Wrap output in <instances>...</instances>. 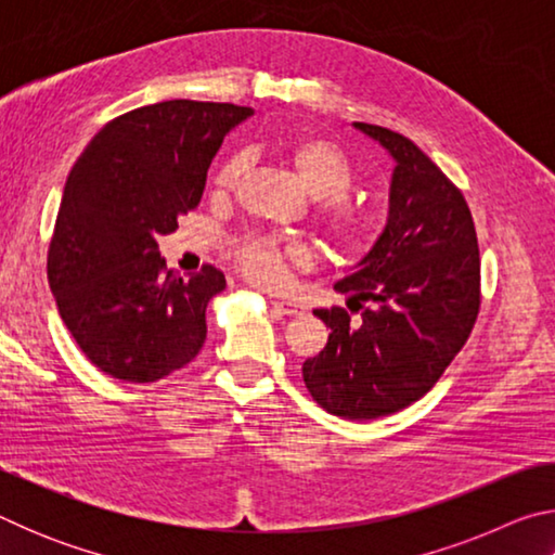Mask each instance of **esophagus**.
Segmentation results:
<instances>
[{
  "mask_svg": "<svg viewBox=\"0 0 555 555\" xmlns=\"http://www.w3.org/2000/svg\"><path fill=\"white\" fill-rule=\"evenodd\" d=\"M271 304H274V308H279V311L284 313V315H300V313H306V306H304V304H296V300L274 298V300H271Z\"/></svg>",
  "mask_w": 555,
  "mask_h": 555,
  "instance_id": "1",
  "label": "esophagus"
}]
</instances>
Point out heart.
<instances>
[{"instance_id":"heart-1","label":"heart","mask_w":555,"mask_h":555,"mask_svg":"<svg viewBox=\"0 0 555 555\" xmlns=\"http://www.w3.org/2000/svg\"><path fill=\"white\" fill-rule=\"evenodd\" d=\"M288 164L298 181L315 195V220L337 249H354L367 242L372 232V212L364 203L354 201L347 188L354 183V166L340 144L321 134L296 137L286 146ZM244 171V156L224 162L212 183L220 193L232 191ZM232 257L244 276L259 286H281L291 269L311 264V247L296 237L274 234H247L232 244Z\"/></svg>"}]
</instances>
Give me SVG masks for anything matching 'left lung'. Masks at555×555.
<instances>
[{
    "label": "left lung",
    "instance_id": "left-lung-1",
    "mask_svg": "<svg viewBox=\"0 0 555 555\" xmlns=\"http://www.w3.org/2000/svg\"><path fill=\"white\" fill-rule=\"evenodd\" d=\"M354 127L397 162L389 218L360 267L335 284L350 311H313L331 335L304 362V382L327 413L372 421L418 401L463 350L480 313V249L460 188L411 139Z\"/></svg>",
    "mask_w": 555,
    "mask_h": 555
}]
</instances>
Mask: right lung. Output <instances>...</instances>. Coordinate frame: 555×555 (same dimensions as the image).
I'll return each mask as SVG.
<instances>
[{
	"mask_svg": "<svg viewBox=\"0 0 555 555\" xmlns=\"http://www.w3.org/2000/svg\"><path fill=\"white\" fill-rule=\"evenodd\" d=\"M249 115L230 102H156L107 121L75 162L49 284L75 343L109 377L158 382L201 352L205 308L228 281L210 264L191 279L168 271L158 237L198 208L212 156Z\"/></svg>",
	"mask_w": 555,
	"mask_h": 555,
	"instance_id": "obj_1",
	"label": "right lung"
}]
</instances>
